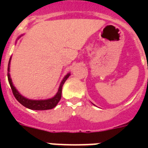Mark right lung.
<instances>
[{"mask_svg": "<svg viewBox=\"0 0 148 148\" xmlns=\"http://www.w3.org/2000/svg\"><path fill=\"white\" fill-rule=\"evenodd\" d=\"M22 36H23V35H21L20 37H21ZM20 37H19V38H20ZM19 38H18V39H19ZM11 58L12 57H10L9 61H8V82H9V85H10L12 90L13 95H14V97H16V99L18 101L21 103L22 106H24V107H26L27 109H32V110H47V109H53V108H55V106H57V104L58 103V101L61 99L62 86H63V84L65 83V82L67 80V78L69 77V76L71 75V73H68L66 75H65V77H63V79L62 80L61 83L59 85L58 92H57V93H56L53 97L45 100L28 99L27 97L22 96L21 93L18 92V90L16 89V87L13 86V83H12V78L11 77H10V74H9Z\"/></svg>", "mask_w": 148, "mask_h": 148, "instance_id": "obj_1", "label": "right lung"}]
</instances>
